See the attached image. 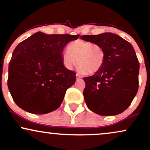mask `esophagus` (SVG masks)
I'll use <instances>...</instances> for the list:
<instances>
[{"mask_svg": "<svg viewBox=\"0 0 150 150\" xmlns=\"http://www.w3.org/2000/svg\"><path fill=\"white\" fill-rule=\"evenodd\" d=\"M76 77H77V80H79V79H81L82 78V76H81V75H80V74H78V73H77L76 74Z\"/></svg>", "mask_w": 150, "mask_h": 150, "instance_id": "34e87169", "label": "esophagus"}]
</instances>
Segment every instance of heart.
Wrapping results in <instances>:
<instances>
[{"label":"heart","mask_w":150,"mask_h":150,"mask_svg":"<svg viewBox=\"0 0 150 150\" xmlns=\"http://www.w3.org/2000/svg\"><path fill=\"white\" fill-rule=\"evenodd\" d=\"M63 64L71 69L77 64L79 70L89 75L96 73L101 69L105 61V52L100 45L82 40H76L68 45V50L63 52Z\"/></svg>","instance_id":"b5f03b06"}]
</instances>
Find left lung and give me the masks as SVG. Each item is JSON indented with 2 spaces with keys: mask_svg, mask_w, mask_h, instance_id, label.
<instances>
[{
  "mask_svg": "<svg viewBox=\"0 0 150 150\" xmlns=\"http://www.w3.org/2000/svg\"><path fill=\"white\" fill-rule=\"evenodd\" d=\"M80 38L100 45L105 52L101 69L84 77V100L90 110L102 116L123 112L138 89L140 64L131 44L112 33L84 35Z\"/></svg>",
  "mask_w": 150,
  "mask_h": 150,
  "instance_id": "obj_1",
  "label": "left lung"
}]
</instances>
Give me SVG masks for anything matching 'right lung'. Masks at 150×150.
Returning <instances> with one entry per match:
<instances>
[{"mask_svg":"<svg viewBox=\"0 0 150 150\" xmlns=\"http://www.w3.org/2000/svg\"><path fill=\"white\" fill-rule=\"evenodd\" d=\"M80 35L38 32L19 43L9 64L8 86L15 103L23 110L47 114L61 105L76 73L62 61L63 50Z\"/></svg>","mask_w":150,"mask_h":150,"instance_id":"obj_1","label":"right lung"}]
</instances>
